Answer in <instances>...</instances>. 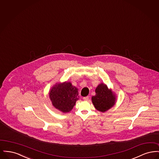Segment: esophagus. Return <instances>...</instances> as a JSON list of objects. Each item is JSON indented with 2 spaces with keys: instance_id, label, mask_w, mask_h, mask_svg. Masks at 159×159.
<instances>
[{
  "instance_id": "1",
  "label": "esophagus",
  "mask_w": 159,
  "mask_h": 159,
  "mask_svg": "<svg viewBox=\"0 0 159 159\" xmlns=\"http://www.w3.org/2000/svg\"><path fill=\"white\" fill-rule=\"evenodd\" d=\"M83 100H84V101H88V99H89V97H83Z\"/></svg>"
}]
</instances>
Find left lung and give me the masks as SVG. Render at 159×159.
Listing matches in <instances>:
<instances>
[{"label":"left lung","mask_w":159,"mask_h":159,"mask_svg":"<svg viewBox=\"0 0 159 159\" xmlns=\"http://www.w3.org/2000/svg\"><path fill=\"white\" fill-rule=\"evenodd\" d=\"M95 93V95L92 97V102L99 111L104 113L115 105L117 96L105 83L99 84L96 88Z\"/></svg>","instance_id":"obj_1"}]
</instances>
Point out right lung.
<instances>
[{"mask_svg":"<svg viewBox=\"0 0 159 159\" xmlns=\"http://www.w3.org/2000/svg\"><path fill=\"white\" fill-rule=\"evenodd\" d=\"M70 82L56 83L49 92L52 106L64 113L70 112L79 99V92Z\"/></svg>","mask_w":159,"mask_h":159,"instance_id":"right-lung-1","label":"right lung"}]
</instances>
